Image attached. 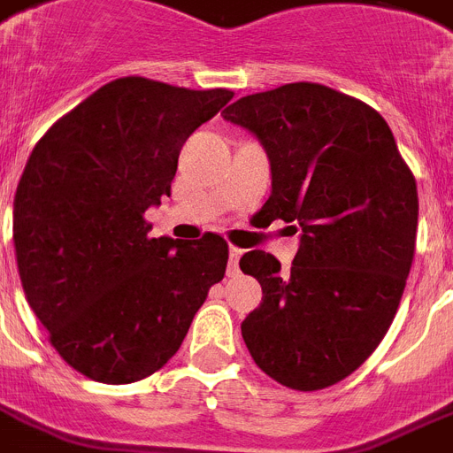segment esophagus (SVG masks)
I'll list each match as a JSON object with an SVG mask.
<instances>
[{"label":"esophagus","mask_w":453,"mask_h":453,"mask_svg":"<svg viewBox=\"0 0 453 453\" xmlns=\"http://www.w3.org/2000/svg\"><path fill=\"white\" fill-rule=\"evenodd\" d=\"M244 256V250L237 249V246H230V265H227V272L237 273L239 272V257Z\"/></svg>","instance_id":"obj_1"}]
</instances>
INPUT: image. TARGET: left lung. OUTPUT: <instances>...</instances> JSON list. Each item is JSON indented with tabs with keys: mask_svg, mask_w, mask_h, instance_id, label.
<instances>
[{
	"mask_svg": "<svg viewBox=\"0 0 453 453\" xmlns=\"http://www.w3.org/2000/svg\"><path fill=\"white\" fill-rule=\"evenodd\" d=\"M223 119L257 138L272 196L262 211L295 223L288 272L249 250L242 272L262 302L242 322L253 362L299 391L332 387L366 362L389 329L417 242V184L387 121L315 82L250 94Z\"/></svg>",
	"mask_w": 453,
	"mask_h": 453,
	"instance_id": "8db88e82",
	"label": "left lung"
}]
</instances>
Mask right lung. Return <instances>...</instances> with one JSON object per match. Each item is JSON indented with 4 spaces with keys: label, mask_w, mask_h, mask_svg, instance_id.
<instances>
[{
    "label": "right lung",
    "mask_w": 453,
    "mask_h": 453,
    "mask_svg": "<svg viewBox=\"0 0 453 453\" xmlns=\"http://www.w3.org/2000/svg\"><path fill=\"white\" fill-rule=\"evenodd\" d=\"M233 98L147 78L94 91L36 142L13 200L22 290L52 348L87 378L128 385L180 349L227 244L151 239L184 142Z\"/></svg>",
    "instance_id": "add662e5"
}]
</instances>
